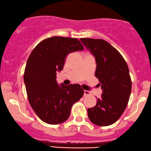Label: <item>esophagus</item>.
Wrapping results in <instances>:
<instances>
[{
  "instance_id": "34e87169",
  "label": "esophagus",
  "mask_w": 151,
  "mask_h": 151,
  "mask_svg": "<svg viewBox=\"0 0 151 151\" xmlns=\"http://www.w3.org/2000/svg\"><path fill=\"white\" fill-rule=\"evenodd\" d=\"M90 95V92L88 91V90H84V96H88V95Z\"/></svg>"
}]
</instances>
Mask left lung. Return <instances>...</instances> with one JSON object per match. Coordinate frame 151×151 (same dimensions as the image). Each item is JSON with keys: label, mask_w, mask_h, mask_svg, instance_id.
Instances as JSON below:
<instances>
[{"label": "left lung", "mask_w": 151, "mask_h": 151, "mask_svg": "<svg viewBox=\"0 0 151 151\" xmlns=\"http://www.w3.org/2000/svg\"><path fill=\"white\" fill-rule=\"evenodd\" d=\"M81 41L95 56V76L103 91L95 107L88 109V117L97 126H109L120 118L128 104L132 92L128 65L122 54L105 40L81 38Z\"/></svg>", "instance_id": "left-lung-1"}]
</instances>
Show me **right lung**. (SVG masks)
<instances>
[{
	"label": "right lung",
	"mask_w": 151,
	"mask_h": 151,
	"mask_svg": "<svg viewBox=\"0 0 151 151\" xmlns=\"http://www.w3.org/2000/svg\"><path fill=\"white\" fill-rule=\"evenodd\" d=\"M83 49L78 39L52 37L40 42L30 54L24 73L27 95L35 114L45 123L66 121L73 104L83 97L84 91L79 84L58 86L56 78L66 56Z\"/></svg>",
	"instance_id": "add662e5"
}]
</instances>
